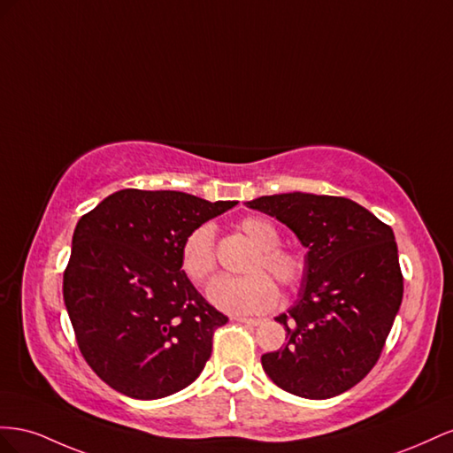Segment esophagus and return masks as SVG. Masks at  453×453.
I'll use <instances>...</instances> for the list:
<instances>
[{"label":"esophagus","instance_id":"34e87169","mask_svg":"<svg viewBox=\"0 0 453 453\" xmlns=\"http://www.w3.org/2000/svg\"><path fill=\"white\" fill-rule=\"evenodd\" d=\"M237 322H242V325H249V326H257L262 325V319H249V317H234Z\"/></svg>","mask_w":453,"mask_h":453}]
</instances>
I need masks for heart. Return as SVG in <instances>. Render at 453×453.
Segmentation results:
<instances>
[{"label": "heart", "mask_w": 453, "mask_h": 453, "mask_svg": "<svg viewBox=\"0 0 453 453\" xmlns=\"http://www.w3.org/2000/svg\"><path fill=\"white\" fill-rule=\"evenodd\" d=\"M254 244L256 252L250 257L244 277H218L209 287V300L226 313L256 315L273 309L279 302V290L296 288L303 279L305 260L298 250L279 247L280 234L273 222L262 216H249L241 222ZM180 265L188 279L203 284L216 269V247L212 224H201L186 235L180 249Z\"/></svg>", "instance_id": "obj_1"}]
</instances>
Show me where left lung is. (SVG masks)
Returning a JSON list of instances; mask_svg holds the SVG:
<instances>
[{"label":"left lung","mask_w":453,"mask_h":453,"mask_svg":"<svg viewBox=\"0 0 453 453\" xmlns=\"http://www.w3.org/2000/svg\"><path fill=\"white\" fill-rule=\"evenodd\" d=\"M307 249L298 300L275 320L287 345L262 355L267 376L302 398L351 389L378 363L403 302L393 229L345 197L280 193L247 203Z\"/></svg>","instance_id":"obj_1"}]
</instances>
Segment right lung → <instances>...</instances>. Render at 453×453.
Masks as SVG:
<instances>
[{"label":"right lung","instance_id":"right-lung-1","mask_svg":"<svg viewBox=\"0 0 453 453\" xmlns=\"http://www.w3.org/2000/svg\"><path fill=\"white\" fill-rule=\"evenodd\" d=\"M235 204L121 189L77 222L64 303L83 358L111 389L153 400L199 378L227 317L193 287L180 249L191 229Z\"/></svg>","mask_w":453,"mask_h":453}]
</instances>
